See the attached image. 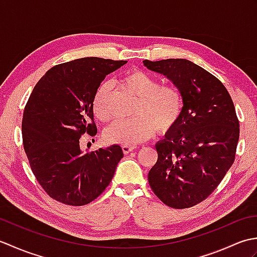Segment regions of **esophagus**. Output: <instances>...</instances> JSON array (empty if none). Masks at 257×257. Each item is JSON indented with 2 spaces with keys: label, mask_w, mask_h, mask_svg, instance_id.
<instances>
[{
  "label": "esophagus",
  "mask_w": 257,
  "mask_h": 257,
  "mask_svg": "<svg viewBox=\"0 0 257 257\" xmlns=\"http://www.w3.org/2000/svg\"><path fill=\"white\" fill-rule=\"evenodd\" d=\"M121 148H122V151L124 152V154H129V152H132L133 150H135L136 148H137V147L133 146V145H122Z\"/></svg>",
  "instance_id": "34e87169"
}]
</instances>
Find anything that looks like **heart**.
I'll return each instance as SVG.
<instances>
[{
	"mask_svg": "<svg viewBox=\"0 0 257 257\" xmlns=\"http://www.w3.org/2000/svg\"><path fill=\"white\" fill-rule=\"evenodd\" d=\"M122 85L138 98L136 116L128 120L114 121L105 130V138L113 144H135L144 141L156 130L166 133L173 128L181 116L182 94L177 86L160 85L154 76L141 69H134L124 76ZM110 84H101L92 100V110L98 120L106 122L110 118L107 96Z\"/></svg>",
	"mask_w": 257,
	"mask_h": 257,
	"instance_id": "heart-1",
	"label": "heart"
}]
</instances>
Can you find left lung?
Segmentation results:
<instances>
[{
    "label": "left lung",
    "mask_w": 257,
    "mask_h": 257,
    "mask_svg": "<svg viewBox=\"0 0 257 257\" xmlns=\"http://www.w3.org/2000/svg\"><path fill=\"white\" fill-rule=\"evenodd\" d=\"M144 65L167 76L183 98L178 122L156 145L149 184L168 206L187 209L205 200L233 165L239 136L235 108L224 85L188 59H146Z\"/></svg>",
    "instance_id": "left-lung-1"
}]
</instances>
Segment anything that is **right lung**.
Segmentation results:
<instances>
[{"label": "right lung", "mask_w": 257, "mask_h": 257, "mask_svg": "<svg viewBox=\"0 0 257 257\" xmlns=\"http://www.w3.org/2000/svg\"><path fill=\"white\" fill-rule=\"evenodd\" d=\"M127 61L78 58L43 76L27 100L22 121L24 150L36 180L52 199L80 206L110 183L121 147L84 152L81 136H95L92 100L108 74Z\"/></svg>", "instance_id": "obj_1"}]
</instances>
